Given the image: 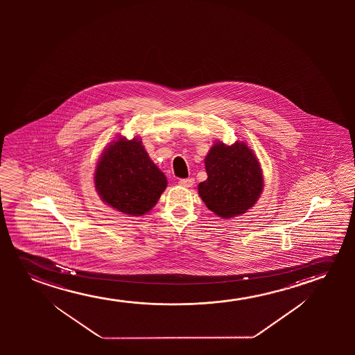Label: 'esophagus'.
I'll return each instance as SVG.
<instances>
[{
    "mask_svg": "<svg viewBox=\"0 0 355 355\" xmlns=\"http://www.w3.org/2000/svg\"><path fill=\"white\" fill-rule=\"evenodd\" d=\"M178 183L182 187H184V188H190V187H193V184H194V178H183V180H180Z\"/></svg>",
    "mask_w": 355,
    "mask_h": 355,
    "instance_id": "obj_1",
    "label": "esophagus"
}]
</instances>
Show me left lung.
<instances>
[{
  "instance_id": "left-lung-1",
  "label": "left lung",
  "mask_w": 355,
  "mask_h": 355,
  "mask_svg": "<svg viewBox=\"0 0 355 355\" xmlns=\"http://www.w3.org/2000/svg\"><path fill=\"white\" fill-rule=\"evenodd\" d=\"M207 180L198 190L209 211L232 218L256 204L263 189L261 165L243 141L216 143L205 159Z\"/></svg>"
}]
</instances>
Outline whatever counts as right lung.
<instances>
[{
  "mask_svg": "<svg viewBox=\"0 0 355 355\" xmlns=\"http://www.w3.org/2000/svg\"><path fill=\"white\" fill-rule=\"evenodd\" d=\"M94 184L104 202L122 214L141 216L155 206L167 180L139 138H119L98 161Z\"/></svg>",
  "mask_w": 355,
  "mask_h": 355,
  "instance_id": "obj_1",
  "label": "right lung"
}]
</instances>
